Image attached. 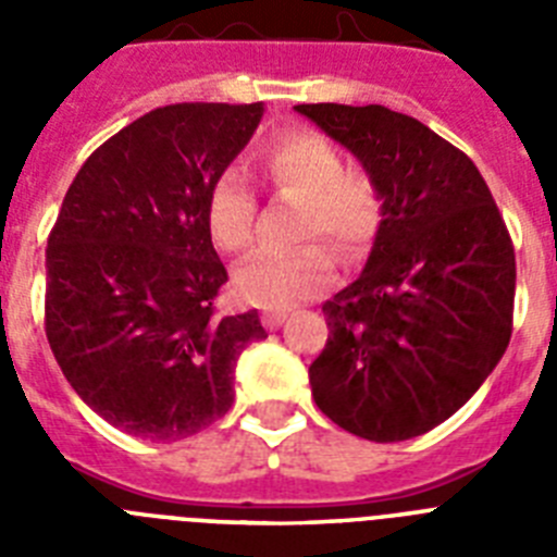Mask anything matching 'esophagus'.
<instances>
[{"mask_svg": "<svg viewBox=\"0 0 557 557\" xmlns=\"http://www.w3.org/2000/svg\"><path fill=\"white\" fill-rule=\"evenodd\" d=\"M284 321H287V309H264L262 312L264 329H278Z\"/></svg>", "mask_w": 557, "mask_h": 557, "instance_id": "1", "label": "esophagus"}]
</instances>
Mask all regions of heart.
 <instances>
[{
    "mask_svg": "<svg viewBox=\"0 0 557 557\" xmlns=\"http://www.w3.org/2000/svg\"><path fill=\"white\" fill-rule=\"evenodd\" d=\"M264 181L284 198L301 200L298 239H323L339 259H357L376 234L379 189L371 175L346 166L343 152L307 127L278 133L259 152ZM259 198L239 170H223L206 198V225L214 245L239 253L253 239ZM334 278L326 245L293 250H256L234 273L239 298L253 307L278 309L309 298Z\"/></svg>",
    "mask_w": 557,
    "mask_h": 557,
    "instance_id": "obj_1",
    "label": "heart"
}]
</instances>
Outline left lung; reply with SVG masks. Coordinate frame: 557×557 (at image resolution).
<instances>
[{"label":"left lung","instance_id":"left-lung-1","mask_svg":"<svg viewBox=\"0 0 557 557\" xmlns=\"http://www.w3.org/2000/svg\"><path fill=\"white\" fill-rule=\"evenodd\" d=\"M357 156L382 220L366 270L323 304L314 405L351 435L391 444L444 424L513 332L516 253L474 161L385 106H295Z\"/></svg>","mask_w":557,"mask_h":557}]
</instances>
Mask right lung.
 Returning <instances> with one entry per match:
<instances>
[{"label":"right lung","instance_id":"add662e5","mask_svg":"<svg viewBox=\"0 0 557 557\" xmlns=\"http://www.w3.org/2000/svg\"><path fill=\"white\" fill-rule=\"evenodd\" d=\"M262 102H178L102 141L47 239L44 329L63 376L100 418L181 441L234 405L243 348L268 337L256 309L218 314L228 282L206 198L248 145Z\"/></svg>","mask_w":557,"mask_h":557}]
</instances>
